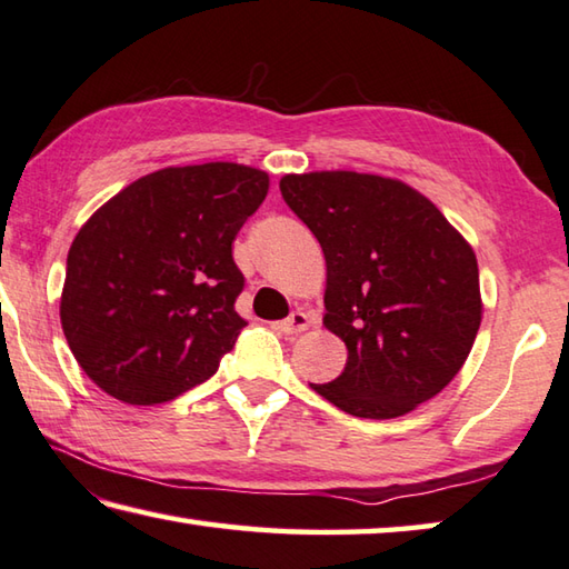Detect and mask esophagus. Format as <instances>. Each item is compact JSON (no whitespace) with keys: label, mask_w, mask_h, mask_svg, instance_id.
<instances>
[{"label":"esophagus","mask_w":569,"mask_h":569,"mask_svg":"<svg viewBox=\"0 0 569 569\" xmlns=\"http://www.w3.org/2000/svg\"><path fill=\"white\" fill-rule=\"evenodd\" d=\"M308 326H311L308 313L293 311L286 320L278 323V330H281V333H286V336H298V333H303V330H308Z\"/></svg>","instance_id":"1"}]
</instances>
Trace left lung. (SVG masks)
<instances>
[{
    "mask_svg": "<svg viewBox=\"0 0 569 569\" xmlns=\"http://www.w3.org/2000/svg\"><path fill=\"white\" fill-rule=\"evenodd\" d=\"M278 186L323 249V326L348 348L343 373L311 388L370 420L436 398L468 360L482 320L472 246L398 179L311 171L286 173Z\"/></svg>",
    "mask_w": 569,
    "mask_h": 569,
    "instance_id": "obj_1",
    "label": "left lung"
}]
</instances>
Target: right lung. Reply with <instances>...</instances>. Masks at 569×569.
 Segmentation results:
<instances>
[{"mask_svg": "<svg viewBox=\"0 0 569 569\" xmlns=\"http://www.w3.org/2000/svg\"><path fill=\"white\" fill-rule=\"evenodd\" d=\"M268 173L211 161L129 183L81 226L67 256L61 328L111 398L157 406L209 380L246 320L233 239Z\"/></svg>", "mask_w": 569, "mask_h": 569, "instance_id": "obj_1", "label": "right lung"}]
</instances>
